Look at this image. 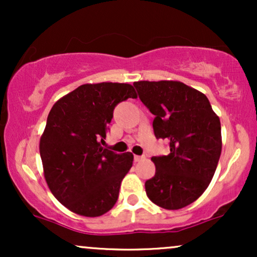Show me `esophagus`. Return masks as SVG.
<instances>
[{"label":"esophagus","instance_id":"obj_1","mask_svg":"<svg viewBox=\"0 0 257 257\" xmlns=\"http://www.w3.org/2000/svg\"><path fill=\"white\" fill-rule=\"evenodd\" d=\"M144 158H145V157H144V156H134V161H135V162L143 161Z\"/></svg>","mask_w":257,"mask_h":257}]
</instances>
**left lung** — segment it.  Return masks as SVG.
<instances>
[{
    "label": "left lung",
    "instance_id": "8db88e82",
    "mask_svg": "<svg viewBox=\"0 0 257 257\" xmlns=\"http://www.w3.org/2000/svg\"><path fill=\"white\" fill-rule=\"evenodd\" d=\"M153 119L157 139L169 141L168 156L152 157L156 174L145 182L151 202L168 210L185 208L202 196L219 163L220 118L203 93L179 81L134 82Z\"/></svg>",
    "mask_w": 257,
    "mask_h": 257
}]
</instances>
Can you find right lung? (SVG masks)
Returning a JSON list of instances; mask_svg holds the SVG:
<instances>
[{"label":"right lung","instance_id":"add662e5","mask_svg":"<svg viewBox=\"0 0 257 257\" xmlns=\"http://www.w3.org/2000/svg\"><path fill=\"white\" fill-rule=\"evenodd\" d=\"M137 98L128 83L82 84L53 105L40 140L44 179L64 206L87 217L104 215L118 199L120 182L133 166L131 152L101 146L113 110Z\"/></svg>","mask_w":257,"mask_h":257}]
</instances>
